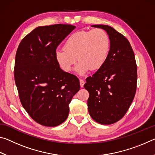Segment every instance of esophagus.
Segmentation results:
<instances>
[{
    "label": "esophagus",
    "mask_w": 155,
    "mask_h": 155,
    "mask_svg": "<svg viewBox=\"0 0 155 155\" xmlns=\"http://www.w3.org/2000/svg\"><path fill=\"white\" fill-rule=\"evenodd\" d=\"M84 84H85V81L83 80V79H80V85H81V87H83Z\"/></svg>",
    "instance_id": "34e87169"
}]
</instances>
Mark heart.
<instances>
[{
    "label": "heart",
    "mask_w": 155,
    "mask_h": 155,
    "mask_svg": "<svg viewBox=\"0 0 155 155\" xmlns=\"http://www.w3.org/2000/svg\"><path fill=\"white\" fill-rule=\"evenodd\" d=\"M110 40L106 31L101 28L79 31L70 35L64 44V49L55 52L59 66L65 72L72 70L79 61L76 71L84 75L89 70L96 71L103 67L108 59Z\"/></svg>",
    "instance_id": "obj_1"
}]
</instances>
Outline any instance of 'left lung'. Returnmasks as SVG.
<instances>
[{
    "mask_svg": "<svg viewBox=\"0 0 155 155\" xmlns=\"http://www.w3.org/2000/svg\"><path fill=\"white\" fill-rule=\"evenodd\" d=\"M108 34L110 51L103 67L86 78L88 111L96 122L111 124L122 119L134 99L137 88V65L129 41L108 25H91Z\"/></svg>",
    "mask_w": 155,
    "mask_h": 155,
    "instance_id": "1",
    "label": "left lung"
}]
</instances>
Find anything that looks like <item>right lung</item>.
<instances>
[{"mask_svg":"<svg viewBox=\"0 0 155 155\" xmlns=\"http://www.w3.org/2000/svg\"><path fill=\"white\" fill-rule=\"evenodd\" d=\"M75 28L61 24L37 27L22 39L15 54L14 78L21 103L31 118L46 127L67 119L69 104L80 90L78 78L63 71L54 56Z\"/></svg>","mask_w":155,"mask_h":155,"instance_id":"right-lung-1","label":"right lung"}]
</instances>
